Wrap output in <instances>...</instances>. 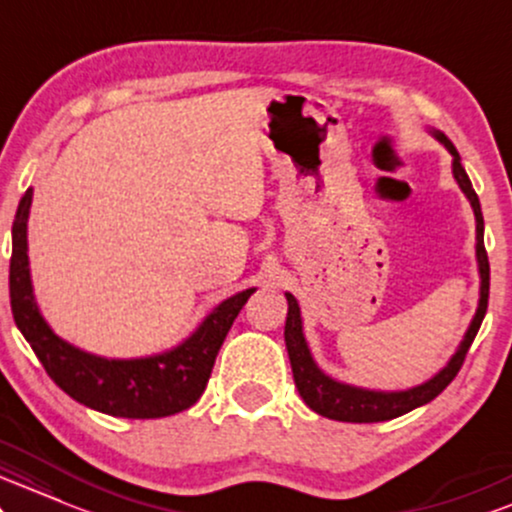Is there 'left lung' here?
<instances>
[{"label":"left lung","instance_id":"8db88e82","mask_svg":"<svg viewBox=\"0 0 512 512\" xmlns=\"http://www.w3.org/2000/svg\"><path fill=\"white\" fill-rule=\"evenodd\" d=\"M431 136L436 138L441 146L453 155V177L462 194L467 196L470 206L474 210V220H477V268H479V304L474 311L470 328H467L465 338L458 345L453 357L448 359V364L443 366L438 374H434L429 381L419 383L414 388L405 390H374V388H362L352 386V383H342L338 378L328 376L326 371H321V366L314 362V354L309 350V342L304 338V321L302 311H299L297 299L290 292H285L287 297V321H285V345L287 354H290L292 364V376L294 386H297L299 395L306 405L311 407L321 417L335 419V422H354V424H371V422H388V419L400 417L417 407L426 405L441 395L443 390L455 376H458L462 362H465V354L470 350L474 335H477L479 326H482L486 304H489V258H486L484 249V218H482V206H479V196L474 194L470 177H467L465 167L460 162V153L455 150L450 138L443 131L431 129Z\"/></svg>","mask_w":512,"mask_h":512}]
</instances>
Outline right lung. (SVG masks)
I'll use <instances>...</instances> for the list:
<instances>
[{
  "label": "right lung",
  "instance_id": "1",
  "mask_svg": "<svg viewBox=\"0 0 512 512\" xmlns=\"http://www.w3.org/2000/svg\"><path fill=\"white\" fill-rule=\"evenodd\" d=\"M30 203L33 189L23 194L11 227V314L52 381L76 402L112 417L158 419L189 410L206 390L225 335L256 287L220 302L198 323L194 333L172 350L136 359L90 354L59 338L35 302L28 263Z\"/></svg>",
  "mask_w": 512,
  "mask_h": 512
}]
</instances>
